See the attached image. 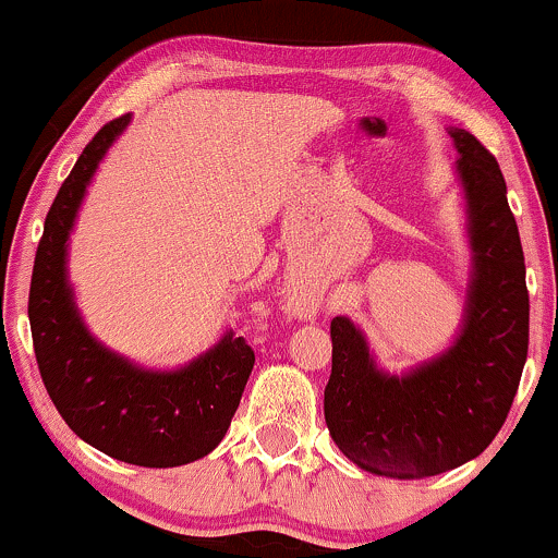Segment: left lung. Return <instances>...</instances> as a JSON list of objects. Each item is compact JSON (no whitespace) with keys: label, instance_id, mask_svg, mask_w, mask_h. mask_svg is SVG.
Listing matches in <instances>:
<instances>
[{"label":"left lung","instance_id":"left-lung-1","mask_svg":"<svg viewBox=\"0 0 558 558\" xmlns=\"http://www.w3.org/2000/svg\"><path fill=\"white\" fill-rule=\"evenodd\" d=\"M448 136L470 243L457 338L433 360L388 373L360 325L330 323L325 422L343 457L380 477H433L480 457L501 430L527 360L524 254L501 168L464 128Z\"/></svg>","mask_w":558,"mask_h":558}]
</instances>
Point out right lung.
<instances>
[{
    "instance_id": "1",
    "label": "right lung",
    "mask_w": 558,
    "mask_h": 558,
    "mask_svg": "<svg viewBox=\"0 0 558 558\" xmlns=\"http://www.w3.org/2000/svg\"><path fill=\"white\" fill-rule=\"evenodd\" d=\"M131 114L88 141L57 191L31 275L28 319L41 380L68 427L107 457L138 466H181L226 438L254 367V351L226 330L175 369H151L112 351L83 323L68 275L70 233L99 162Z\"/></svg>"
}]
</instances>
